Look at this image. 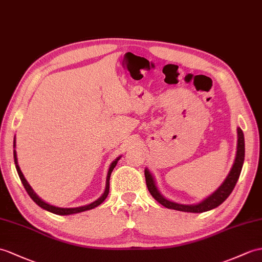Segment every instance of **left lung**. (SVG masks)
Returning <instances> with one entry per match:
<instances>
[{
    "label": "left lung",
    "instance_id": "left-lung-1",
    "mask_svg": "<svg viewBox=\"0 0 262 262\" xmlns=\"http://www.w3.org/2000/svg\"><path fill=\"white\" fill-rule=\"evenodd\" d=\"M236 133H238V144H236V153H235L233 165L231 167L226 180L222 182V184L219 186L213 193L210 194L208 198H205L204 200H202L201 202L196 204H182V203H178V202H174V201L168 200L161 193L159 187H157L153 174H151L149 172V169L146 167L145 168L146 185H147V188L149 193L151 194V196H153L157 202L161 203L167 209L183 211V212H191V213H202V212H206V211L217 208L219 205L222 204L224 201L228 199L231 192L233 191L236 182L239 180V176L243 166V161H245V136H243V132L240 127L236 128Z\"/></svg>",
    "mask_w": 262,
    "mask_h": 262
}]
</instances>
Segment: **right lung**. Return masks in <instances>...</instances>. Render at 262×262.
<instances>
[{
  "label": "right lung",
  "mask_w": 262,
  "mask_h": 262,
  "mask_svg": "<svg viewBox=\"0 0 262 262\" xmlns=\"http://www.w3.org/2000/svg\"><path fill=\"white\" fill-rule=\"evenodd\" d=\"M13 147L15 148V137H14V141H13ZM13 156H14V164H15V168H16V172L17 174H19V178L22 182V184L24 186V188H26V191L28 192V194L30 195V198H31L34 202L38 204L40 208L45 209L49 212H51V213H54V214H58V215H70V214H76V213H80V212H83V211H88V210H91V209H95L96 206L100 205L103 201L106 200L108 193H109V180H111V175H112V172L113 169L115 168V166L117 165L118 161L120 160L121 156H118L116 160L113 161L111 163V165H109V169H108V173H107V178H106V186H105V191H103V193L101 194V195L97 199L96 201H94V202H91L87 205H82V206H77V208H59V206H56V205H51L49 204L47 202H45L43 200L40 199L38 194H36L33 188L30 186V184L28 183V181L26 180V178H24L23 173L21 172V168L19 166V164H17V157H16V151L15 149L13 150Z\"/></svg>",
  "instance_id": "add662e5"
}]
</instances>
